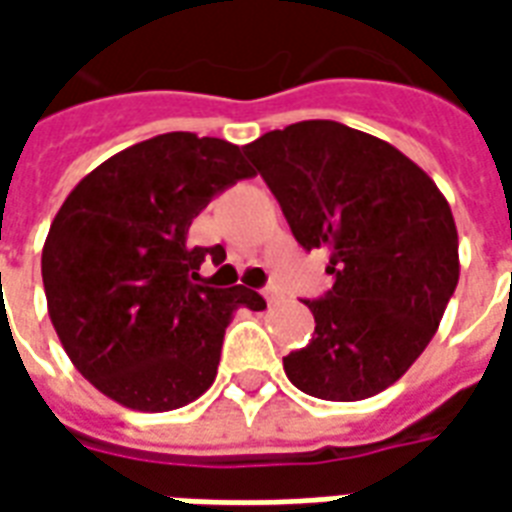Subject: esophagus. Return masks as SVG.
Returning a JSON list of instances; mask_svg holds the SVG:
<instances>
[{
  "label": "esophagus",
  "instance_id": "esophagus-1",
  "mask_svg": "<svg viewBox=\"0 0 512 512\" xmlns=\"http://www.w3.org/2000/svg\"><path fill=\"white\" fill-rule=\"evenodd\" d=\"M263 296H266V301H268V304H277V301H279V296H282V293H279V288H277V285H268V288L263 290Z\"/></svg>",
  "mask_w": 512,
  "mask_h": 512
}]
</instances>
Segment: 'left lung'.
<instances>
[{"label": "left lung", "mask_w": 512, "mask_h": 512, "mask_svg": "<svg viewBox=\"0 0 512 512\" xmlns=\"http://www.w3.org/2000/svg\"><path fill=\"white\" fill-rule=\"evenodd\" d=\"M307 252L326 249L332 290L307 301L315 334L282 359L321 400H365L414 365L439 329L461 260L450 202L384 139L304 120L244 147Z\"/></svg>", "instance_id": "left-lung-1"}]
</instances>
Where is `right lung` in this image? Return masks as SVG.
I'll return each mask as SVG.
<instances>
[{
    "label": "right lung",
    "mask_w": 512,
    "mask_h": 512,
    "mask_svg": "<svg viewBox=\"0 0 512 512\" xmlns=\"http://www.w3.org/2000/svg\"><path fill=\"white\" fill-rule=\"evenodd\" d=\"M244 147L172 131L120 150L65 197L40 271L73 367L131 411H172L213 384L233 312L266 310L255 290L205 288L191 222L213 194L252 178Z\"/></svg>",
    "instance_id": "obj_1"
}]
</instances>
